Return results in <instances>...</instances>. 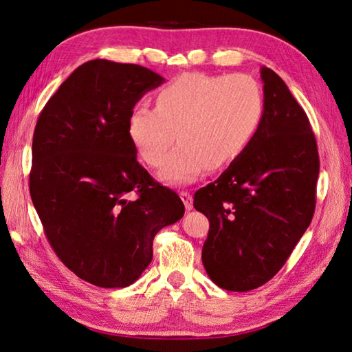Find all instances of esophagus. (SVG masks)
Here are the masks:
<instances>
[{
	"label": "esophagus",
	"mask_w": 352,
	"mask_h": 352,
	"mask_svg": "<svg viewBox=\"0 0 352 352\" xmlns=\"http://www.w3.org/2000/svg\"><path fill=\"white\" fill-rule=\"evenodd\" d=\"M180 198H182V201H183L186 210L190 212L192 207H193V199H192L190 193L186 192V190H182V192H180Z\"/></svg>",
	"instance_id": "34e87169"
}]
</instances>
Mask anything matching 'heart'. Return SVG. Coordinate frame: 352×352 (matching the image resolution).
Segmentation results:
<instances>
[{
    "instance_id": "1",
    "label": "heart",
    "mask_w": 352,
    "mask_h": 352,
    "mask_svg": "<svg viewBox=\"0 0 352 352\" xmlns=\"http://www.w3.org/2000/svg\"><path fill=\"white\" fill-rule=\"evenodd\" d=\"M265 118V95L248 74L189 72L155 94V109L138 104L126 134L140 159L159 166L169 184L195 182L208 169L228 166L256 139Z\"/></svg>"
}]
</instances>
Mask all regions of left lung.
<instances>
[{
	"label": "left lung",
	"instance_id": "obj_1",
	"mask_svg": "<svg viewBox=\"0 0 352 352\" xmlns=\"http://www.w3.org/2000/svg\"><path fill=\"white\" fill-rule=\"evenodd\" d=\"M260 74L265 118L256 139L193 197L210 222L201 254L206 272L231 292L257 289L280 271L316 204L319 155L309 118L272 69Z\"/></svg>",
	"mask_w": 352,
	"mask_h": 352
}]
</instances>
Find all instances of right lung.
Listing matches in <instances>:
<instances>
[{
  "label": "right lung",
  "instance_id": "right-lung-1",
  "mask_svg": "<svg viewBox=\"0 0 352 352\" xmlns=\"http://www.w3.org/2000/svg\"><path fill=\"white\" fill-rule=\"evenodd\" d=\"M163 81L144 66L95 58L37 119L30 195L57 257L98 287L136 281L153 260L154 236L184 214L180 197L140 166L126 134L130 111Z\"/></svg>",
  "mask_w": 352,
  "mask_h": 352
}]
</instances>
